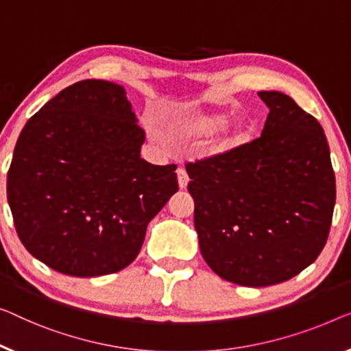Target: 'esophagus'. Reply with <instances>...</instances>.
<instances>
[{"label":"esophagus","mask_w":351,"mask_h":351,"mask_svg":"<svg viewBox=\"0 0 351 351\" xmlns=\"http://www.w3.org/2000/svg\"><path fill=\"white\" fill-rule=\"evenodd\" d=\"M176 176H178V184H180V189H186L187 182H189V176H187L186 170L184 169H178Z\"/></svg>","instance_id":"34e87169"}]
</instances>
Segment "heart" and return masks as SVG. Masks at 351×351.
I'll return each mask as SVG.
<instances>
[{"mask_svg":"<svg viewBox=\"0 0 351 351\" xmlns=\"http://www.w3.org/2000/svg\"><path fill=\"white\" fill-rule=\"evenodd\" d=\"M228 110H181L167 124V137L178 145H184L195 140L208 138L222 130L221 138L213 145V154H226L241 148L252 138L254 123L247 118H237L228 122ZM227 124L226 126L225 124ZM226 126V128L223 125Z\"/></svg>","mask_w":351,"mask_h":351,"instance_id":"1","label":"heart"}]
</instances>
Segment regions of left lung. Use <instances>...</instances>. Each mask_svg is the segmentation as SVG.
Wrapping results in <instances>:
<instances>
[{
	"mask_svg": "<svg viewBox=\"0 0 351 351\" xmlns=\"http://www.w3.org/2000/svg\"><path fill=\"white\" fill-rule=\"evenodd\" d=\"M258 96L269 108L261 137L186 165L203 258L244 287L280 284L312 265L336 203L320 123L284 93Z\"/></svg>",
	"mask_w": 351,
	"mask_h": 351,
	"instance_id": "8db88e82",
	"label": "left lung"
}]
</instances>
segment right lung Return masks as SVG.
Listing matches in <instances>:
<instances>
[{
    "mask_svg": "<svg viewBox=\"0 0 351 351\" xmlns=\"http://www.w3.org/2000/svg\"><path fill=\"white\" fill-rule=\"evenodd\" d=\"M145 130L123 86L82 80L28 119L8 171V202L26 250L58 273H118L178 192L176 165L140 158Z\"/></svg>",
    "mask_w": 351,
    "mask_h": 351,
    "instance_id": "1",
    "label": "right lung"
}]
</instances>
